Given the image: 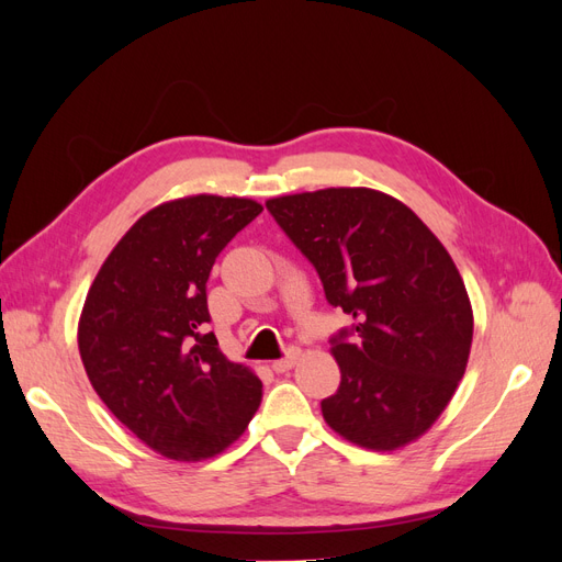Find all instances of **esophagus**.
<instances>
[{
    "label": "esophagus",
    "mask_w": 562,
    "mask_h": 562,
    "mask_svg": "<svg viewBox=\"0 0 562 562\" xmlns=\"http://www.w3.org/2000/svg\"><path fill=\"white\" fill-rule=\"evenodd\" d=\"M297 359H300V349H297V347H288L283 359L271 363V368H274V372H288V370H291V368L297 363Z\"/></svg>",
    "instance_id": "34e87169"
}]
</instances>
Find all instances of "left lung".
Segmentation results:
<instances>
[{"label": "left lung", "instance_id": "left-lung-1", "mask_svg": "<svg viewBox=\"0 0 562 562\" xmlns=\"http://www.w3.org/2000/svg\"><path fill=\"white\" fill-rule=\"evenodd\" d=\"M333 307L353 316L330 337L342 372L323 419L351 443L396 450L427 431L464 378L473 314L462 277L398 199L366 187L267 201Z\"/></svg>", "mask_w": 562, "mask_h": 562}]
</instances>
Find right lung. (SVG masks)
I'll list each match as a JSON object with an SVG mask.
<instances>
[{
	"label": "right lung",
	"instance_id": "add662e5",
	"mask_svg": "<svg viewBox=\"0 0 562 562\" xmlns=\"http://www.w3.org/2000/svg\"><path fill=\"white\" fill-rule=\"evenodd\" d=\"M260 203L199 194L145 213L100 267L79 318V353L112 415L178 462L223 452L262 401V382L209 333L215 258Z\"/></svg>",
	"mask_w": 562,
	"mask_h": 562
}]
</instances>
